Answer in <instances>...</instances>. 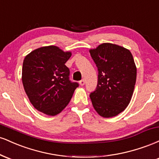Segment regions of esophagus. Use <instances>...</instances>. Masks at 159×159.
Wrapping results in <instances>:
<instances>
[{"label": "esophagus", "instance_id": "esophagus-1", "mask_svg": "<svg viewBox=\"0 0 159 159\" xmlns=\"http://www.w3.org/2000/svg\"><path fill=\"white\" fill-rule=\"evenodd\" d=\"M79 84H80V85H81V86H84V84H85L84 80V79L81 80V81H79Z\"/></svg>", "mask_w": 159, "mask_h": 159}]
</instances>
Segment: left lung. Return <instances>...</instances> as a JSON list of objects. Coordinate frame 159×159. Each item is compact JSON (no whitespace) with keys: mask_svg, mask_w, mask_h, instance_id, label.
I'll return each mask as SVG.
<instances>
[{"mask_svg":"<svg viewBox=\"0 0 159 159\" xmlns=\"http://www.w3.org/2000/svg\"><path fill=\"white\" fill-rule=\"evenodd\" d=\"M98 69V84L90 93L93 106L100 116L112 117L125 109L132 98L137 69L130 51L112 43L90 49Z\"/></svg>","mask_w":159,"mask_h":159,"instance_id":"obj_1","label":"left lung"}]
</instances>
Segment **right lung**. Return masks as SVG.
<instances>
[{
    "mask_svg": "<svg viewBox=\"0 0 159 159\" xmlns=\"http://www.w3.org/2000/svg\"><path fill=\"white\" fill-rule=\"evenodd\" d=\"M71 52L54 45L42 47L25 57L22 83L29 100L36 110L55 116L68 105L79 86L69 80V69L65 63Z\"/></svg>",
    "mask_w": 159,
    "mask_h": 159,
    "instance_id": "1",
    "label": "right lung"
}]
</instances>
